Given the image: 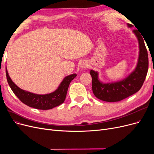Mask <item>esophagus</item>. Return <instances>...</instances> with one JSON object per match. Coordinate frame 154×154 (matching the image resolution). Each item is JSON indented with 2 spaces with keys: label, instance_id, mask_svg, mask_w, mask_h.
<instances>
[{
  "label": "esophagus",
  "instance_id": "1",
  "mask_svg": "<svg viewBox=\"0 0 154 154\" xmlns=\"http://www.w3.org/2000/svg\"><path fill=\"white\" fill-rule=\"evenodd\" d=\"M87 67V64L84 62H82L81 63H80V67L82 68V69H84V68H86Z\"/></svg>",
  "mask_w": 154,
  "mask_h": 154
}]
</instances>
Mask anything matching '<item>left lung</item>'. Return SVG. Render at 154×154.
<instances>
[{"mask_svg": "<svg viewBox=\"0 0 154 154\" xmlns=\"http://www.w3.org/2000/svg\"><path fill=\"white\" fill-rule=\"evenodd\" d=\"M128 27L134 26L127 24ZM139 43V57L136 67L128 76L115 82L103 83L99 79V73L91 70L92 92L94 96L107 102L119 101L140 90L145 80L148 69V57L143 36L137 30H133Z\"/></svg>", "mask_w": 154, "mask_h": 154, "instance_id": "obj_1", "label": "left lung"}]
</instances>
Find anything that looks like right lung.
Masks as SVG:
<instances>
[{"instance_id":"1","label":"right lung","mask_w":154,"mask_h":154,"mask_svg":"<svg viewBox=\"0 0 154 154\" xmlns=\"http://www.w3.org/2000/svg\"><path fill=\"white\" fill-rule=\"evenodd\" d=\"M6 78L11 90L23 103L40 110H49L63 103L66 100L70 83L77 76L72 74L63 78L58 87L54 92L46 94H37L21 89L14 83L6 68Z\"/></svg>"}]
</instances>
